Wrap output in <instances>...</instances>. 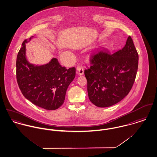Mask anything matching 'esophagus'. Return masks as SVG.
Returning <instances> with one entry per match:
<instances>
[{
    "mask_svg": "<svg viewBox=\"0 0 157 157\" xmlns=\"http://www.w3.org/2000/svg\"><path fill=\"white\" fill-rule=\"evenodd\" d=\"M76 69H77V71H78V74L79 75H82L84 74V68L82 67H81H81H78Z\"/></svg>",
    "mask_w": 157,
    "mask_h": 157,
    "instance_id": "1",
    "label": "esophagus"
}]
</instances>
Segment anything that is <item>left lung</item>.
Returning a JSON list of instances; mask_svg holds the SVG:
<instances>
[{
	"instance_id": "left-lung-1",
	"label": "left lung",
	"mask_w": 157,
	"mask_h": 157,
	"mask_svg": "<svg viewBox=\"0 0 157 157\" xmlns=\"http://www.w3.org/2000/svg\"><path fill=\"white\" fill-rule=\"evenodd\" d=\"M91 66L84 71L90 101L98 107L118 103L131 90L137 75L139 55L130 36L125 46L108 52L98 48L90 59Z\"/></svg>"
}]
</instances>
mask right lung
Instances as JSON below:
<instances>
[{
	"instance_id": "obj_1",
	"label": "right lung",
	"mask_w": 157,
	"mask_h": 157,
	"mask_svg": "<svg viewBox=\"0 0 157 157\" xmlns=\"http://www.w3.org/2000/svg\"><path fill=\"white\" fill-rule=\"evenodd\" d=\"M31 38L23 42L18 53V87L23 95L33 104L47 110L56 109L64 102L67 89L75 77L76 69L62 67L55 58L41 66L29 63L26 56L25 43Z\"/></svg>"
}]
</instances>
